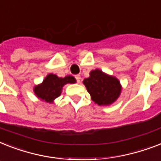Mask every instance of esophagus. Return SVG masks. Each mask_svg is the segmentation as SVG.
Masks as SVG:
<instances>
[{"label":"esophagus","instance_id":"obj_1","mask_svg":"<svg viewBox=\"0 0 161 161\" xmlns=\"http://www.w3.org/2000/svg\"><path fill=\"white\" fill-rule=\"evenodd\" d=\"M75 80H76V81L78 82V83H79V82L80 81V79H81V78H80V75H76L75 76Z\"/></svg>","mask_w":161,"mask_h":161}]
</instances>
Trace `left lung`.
I'll list each match as a JSON object with an SVG mask.
<instances>
[{
  "mask_svg": "<svg viewBox=\"0 0 161 161\" xmlns=\"http://www.w3.org/2000/svg\"><path fill=\"white\" fill-rule=\"evenodd\" d=\"M91 100L99 105H109L115 102L120 95L121 86L115 76L102 72V70H91L90 77L83 80Z\"/></svg>",
  "mask_w": 161,
  "mask_h": 161,
  "instance_id": "left-lung-1",
  "label": "left lung"
}]
</instances>
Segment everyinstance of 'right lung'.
<instances>
[{
    "mask_svg": "<svg viewBox=\"0 0 161 161\" xmlns=\"http://www.w3.org/2000/svg\"><path fill=\"white\" fill-rule=\"evenodd\" d=\"M76 80L73 76L67 75L64 78L58 77L56 75L49 74L42 84L36 86L34 92L36 96L46 102L52 103L55 99L60 96L63 86L67 83H75Z\"/></svg>",
    "mask_w": 161,
    "mask_h": 161,
    "instance_id": "right-lung-1",
    "label": "right lung"
}]
</instances>
